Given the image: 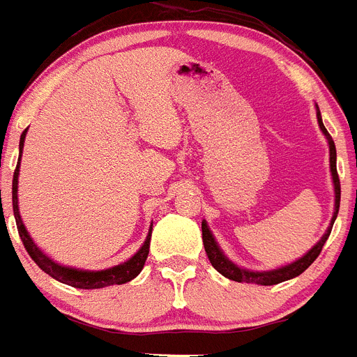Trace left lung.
Returning a JSON list of instances; mask_svg holds the SVG:
<instances>
[{
  "label": "left lung",
  "instance_id": "left-lung-1",
  "mask_svg": "<svg viewBox=\"0 0 357 357\" xmlns=\"http://www.w3.org/2000/svg\"><path fill=\"white\" fill-rule=\"evenodd\" d=\"M317 122H319L321 131L325 132L326 140H328V146H331V172H332V178H334V190H335V211L334 217H332V225L331 228L326 229V234L321 237L319 243L310 250V252L303 255L301 259H297L296 263L288 264V266L278 268V270H272V272H250V270H243V268L235 266L231 261L225 257V253L220 252V248L215 243L213 235H211L210 228L206 222H202V243H204V250L206 255L210 259L211 266L217 270L219 273H222L225 278L231 279V281L237 282H255V284H263V287H270V284H278V282L288 281L291 278H297V275H301L305 272L306 268L310 266L317 257H319L321 250L325 246L326 238L331 235L332 226H334V220L337 217V211H340V200H341V184H340V176H337V167H335V146L332 137L328 135V131L323 126V120H321V114L317 111Z\"/></svg>",
  "mask_w": 357,
  "mask_h": 357
}]
</instances>
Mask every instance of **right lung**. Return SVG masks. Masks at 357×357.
<instances>
[{
    "mask_svg": "<svg viewBox=\"0 0 357 357\" xmlns=\"http://www.w3.org/2000/svg\"><path fill=\"white\" fill-rule=\"evenodd\" d=\"M23 142H25V131L22 132V138H20V153L23 149ZM22 158V155H20ZM17 175H20V162H17L16 172H14L13 178V210L14 217H16V226L17 234L22 237V243L25 246V250L29 252L31 259L38 266L43 270L45 273H49L52 279L60 282H66L69 287L75 288H84V290H93V288H104L111 287V284H123V282H129L131 279H135L138 273L142 272L144 263H146L147 253H149V238H151V228H149V234L146 237V243L140 250H138L128 263L119 264V266L109 268V270H100V272H84V270H76V268H67L61 266V264L54 263L51 259L47 257L45 253H41V250L38 248L36 244L32 243L31 235L26 234L25 226L22 222V217H20V211H17ZM1 202V199H0Z\"/></svg>",
    "mask_w": 357,
    "mask_h": 357,
    "instance_id": "right-lung-1",
    "label": "right lung"
}]
</instances>
